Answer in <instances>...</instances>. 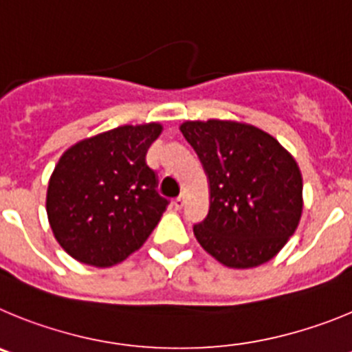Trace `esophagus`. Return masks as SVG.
Masks as SVG:
<instances>
[{"instance_id":"1","label":"esophagus","mask_w":352,"mask_h":352,"mask_svg":"<svg viewBox=\"0 0 352 352\" xmlns=\"http://www.w3.org/2000/svg\"><path fill=\"white\" fill-rule=\"evenodd\" d=\"M173 207H175L177 210H180V208L184 207V196H179V198L173 199Z\"/></svg>"}]
</instances>
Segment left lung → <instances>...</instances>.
<instances>
[{
    "label": "left lung",
    "instance_id": "1",
    "mask_svg": "<svg viewBox=\"0 0 352 352\" xmlns=\"http://www.w3.org/2000/svg\"><path fill=\"white\" fill-rule=\"evenodd\" d=\"M180 131L208 180V214L192 228L199 245L236 270L275 258L302 219L298 163L270 133L245 122L186 121Z\"/></svg>",
    "mask_w": 352,
    "mask_h": 352
}]
</instances>
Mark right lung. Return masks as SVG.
<instances>
[{"mask_svg": "<svg viewBox=\"0 0 352 352\" xmlns=\"http://www.w3.org/2000/svg\"><path fill=\"white\" fill-rule=\"evenodd\" d=\"M160 122L124 124L84 138L59 157L47 188V217L59 245L77 261L107 268L138 251L168 201L156 191L147 148Z\"/></svg>", "mask_w": 352, "mask_h": 352, "instance_id": "1", "label": "right lung"}]
</instances>
